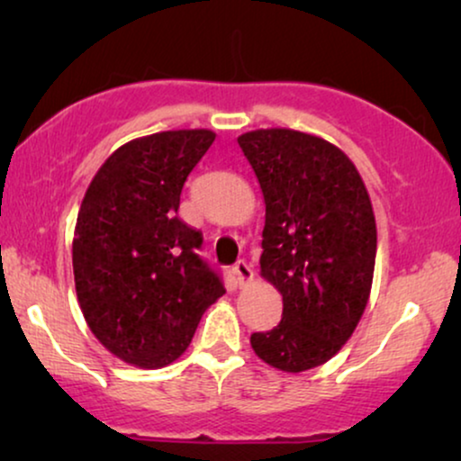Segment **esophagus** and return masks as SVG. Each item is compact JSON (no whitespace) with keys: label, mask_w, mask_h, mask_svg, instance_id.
<instances>
[{"label":"esophagus","mask_w":461,"mask_h":461,"mask_svg":"<svg viewBox=\"0 0 461 461\" xmlns=\"http://www.w3.org/2000/svg\"><path fill=\"white\" fill-rule=\"evenodd\" d=\"M232 273H235L239 285H245V283L254 279V270H251V267L245 260H239L235 267H232Z\"/></svg>","instance_id":"1"}]
</instances>
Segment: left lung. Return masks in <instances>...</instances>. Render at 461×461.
Segmentation results:
<instances>
[{"label": "left lung", "instance_id": "obj_1", "mask_svg": "<svg viewBox=\"0 0 461 461\" xmlns=\"http://www.w3.org/2000/svg\"><path fill=\"white\" fill-rule=\"evenodd\" d=\"M237 142L267 203L262 276L283 295L281 323L251 333V348L289 374L319 367L348 342L369 300L377 230L367 188L319 136L273 128Z\"/></svg>", "mask_w": 461, "mask_h": 461}]
</instances>
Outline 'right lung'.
<instances>
[{
    "instance_id": "right-lung-1",
    "label": "right lung",
    "mask_w": 461,
    "mask_h": 461,
    "mask_svg": "<svg viewBox=\"0 0 461 461\" xmlns=\"http://www.w3.org/2000/svg\"><path fill=\"white\" fill-rule=\"evenodd\" d=\"M210 130L136 138L103 163L81 201L73 273L81 312L113 355L166 367L226 289L199 256L203 235L178 218L182 186L212 147Z\"/></svg>"
}]
</instances>
